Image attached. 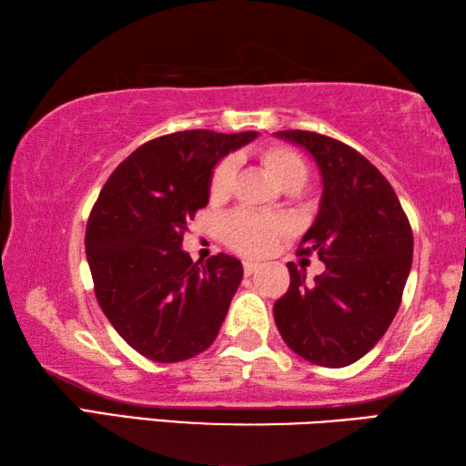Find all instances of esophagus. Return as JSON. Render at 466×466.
Instances as JSON below:
<instances>
[{
  "instance_id": "esophagus-1",
  "label": "esophagus",
  "mask_w": 466,
  "mask_h": 466,
  "mask_svg": "<svg viewBox=\"0 0 466 466\" xmlns=\"http://www.w3.org/2000/svg\"><path fill=\"white\" fill-rule=\"evenodd\" d=\"M242 269H244V275H252V273H255V271L258 269V263H252V261H244V265H242Z\"/></svg>"
}]
</instances>
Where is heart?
Listing matches in <instances>:
<instances>
[{"label": "heart", "mask_w": 466, "mask_h": 466, "mask_svg": "<svg viewBox=\"0 0 466 466\" xmlns=\"http://www.w3.org/2000/svg\"><path fill=\"white\" fill-rule=\"evenodd\" d=\"M258 162L269 170L278 185L298 191L309 178V164L296 149L288 146H265L257 152ZM236 167L232 160H222L211 172L209 199L224 201L232 191ZM288 232V224L279 218H263L250 211H234L222 222V236L228 247L240 255L263 257L275 248V244Z\"/></svg>", "instance_id": "obj_1"}]
</instances>
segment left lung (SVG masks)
Listing matches in <instances>:
<instances>
[{
    "label": "left lung",
    "mask_w": 466,
    "mask_h": 466,
    "mask_svg": "<svg viewBox=\"0 0 466 466\" xmlns=\"http://www.w3.org/2000/svg\"><path fill=\"white\" fill-rule=\"evenodd\" d=\"M304 147L322 178L319 216L299 242L325 273L306 281L288 263L289 288L273 306L283 341L325 368L358 361L397 314L413 261V232L394 188L356 149L314 131H278Z\"/></svg>",
    "instance_id": "obj_1"
}]
</instances>
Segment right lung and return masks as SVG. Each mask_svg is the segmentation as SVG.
<instances>
[{
	"label": "right lung",
	"mask_w": 466,
	"mask_h": 466,
	"mask_svg": "<svg viewBox=\"0 0 466 466\" xmlns=\"http://www.w3.org/2000/svg\"><path fill=\"white\" fill-rule=\"evenodd\" d=\"M257 131H178L137 147L102 187L86 226V257L102 312L133 350L172 364L216 341L242 281V263L201 265L183 248L187 222L209 201L226 154Z\"/></svg>",
	"instance_id": "obj_1"
}]
</instances>
